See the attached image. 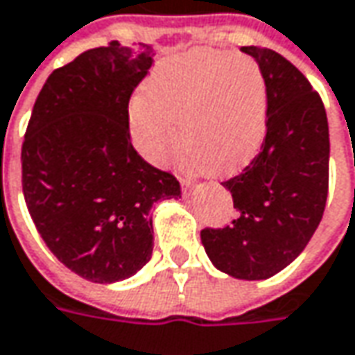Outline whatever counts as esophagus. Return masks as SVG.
<instances>
[{
  "label": "esophagus",
  "instance_id": "1",
  "mask_svg": "<svg viewBox=\"0 0 355 355\" xmlns=\"http://www.w3.org/2000/svg\"><path fill=\"white\" fill-rule=\"evenodd\" d=\"M182 187H184V196H189V193H191V189H193V182H189V180H182Z\"/></svg>",
  "mask_w": 355,
  "mask_h": 355
}]
</instances>
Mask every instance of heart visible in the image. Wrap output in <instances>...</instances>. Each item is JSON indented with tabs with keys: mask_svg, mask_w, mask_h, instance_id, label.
<instances>
[{
	"mask_svg": "<svg viewBox=\"0 0 355 355\" xmlns=\"http://www.w3.org/2000/svg\"><path fill=\"white\" fill-rule=\"evenodd\" d=\"M180 138H177L175 122ZM132 142L164 166L182 148L209 175L245 166L263 142L266 85L259 64L223 51H193L159 64L128 108Z\"/></svg>",
	"mask_w": 355,
	"mask_h": 355,
	"instance_id": "heart-1",
	"label": "heart"
}]
</instances>
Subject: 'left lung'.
Wrapping results in <instances>:
<instances>
[{
  "label": "left lung",
  "instance_id": "8db88e82",
  "mask_svg": "<svg viewBox=\"0 0 355 355\" xmlns=\"http://www.w3.org/2000/svg\"><path fill=\"white\" fill-rule=\"evenodd\" d=\"M266 85V136L261 152L223 182L237 217L203 229L215 268L243 280H265L304 251L328 198L330 134L318 92L293 62L265 47H241Z\"/></svg>",
  "mask_w": 355,
  "mask_h": 355
}]
</instances>
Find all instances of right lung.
Returning <instances> with one entry per match:
<instances>
[{
	"label": "right lung",
	"instance_id": "1",
	"mask_svg": "<svg viewBox=\"0 0 355 355\" xmlns=\"http://www.w3.org/2000/svg\"><path fill=\"white\" fill-rule=\"evenodd\" d=\"M154 51L90 49L49 75L21 148L29 215L49 251L78 277L110 284L136 275L154 249L150 209L182 198L180 182L130 142L128 103Z\"/></svg>",
	"mask_w": 355,
	"mask_h": 355
}]
</instances>
